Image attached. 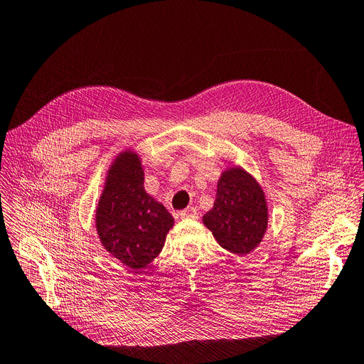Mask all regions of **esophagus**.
Here are the masks:
<instances>
[{
    "label": "esophagus",
    "mask_w": 364,
    "mask_h": 364,
    "mask_svg": "<svg viewBox=\"0 0 364 364\" xmlns=\"http://www.w3.org/2000/svg\"><path fill=\"white\" fill-rule=\"evenodd\" d=\"M197 209L194 206L191 208H186L183 211H181V218H197Z\"/></svg>",
    "instance_id": "esophagus-1"
}]
</instances>
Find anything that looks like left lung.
Returning a JSON list of instances; mask_svg holds the SVG:
<instances>
[{
  "label": "left lung",
  "mask_w": 364,
  "mask_h": 364,
  "mask_svg": "<svg viewBox=\"0 0 364 364\" xmlns=\"http://www.w3.org/2000/svg\"><path fill=\"white\" fill-rule=\"evenodd\" d=\"M267 217L258 182L245 170L229 168L218 181L214 206L203 215V223L223 249L245 255L259 245Z\"/></svg>",
  "instance_id": "left-lung-1"
}]
</instances>
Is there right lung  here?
Listing matches in <instances>:
<instances>
[{
  "mask_svg": "<svg viewBox=\"0 0 364 364\" xmlns=\"http://www.w3.org/2000/svg\"><path fill=\"white\" fill-rule=\"evenodd\" d=\"M173 223L164 205L144 191V171L136 153H121L107 171L95 214L105 249L127 267L142 269L158 257Z\"/></svg>",
  "mask_w": 364,
  "mask_h": 364,
  "instance_id": "add662e5",
  "label": "right lung"
}]
</instances>
